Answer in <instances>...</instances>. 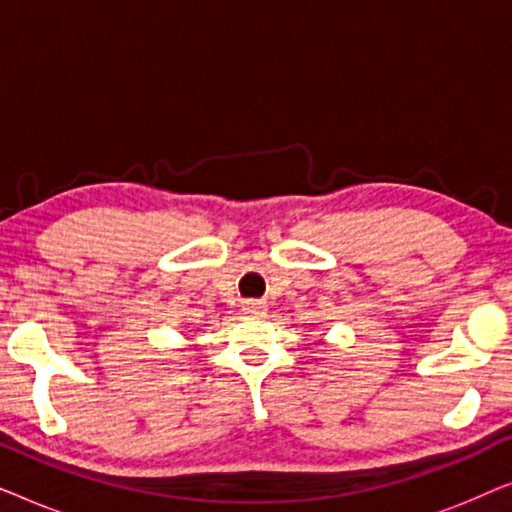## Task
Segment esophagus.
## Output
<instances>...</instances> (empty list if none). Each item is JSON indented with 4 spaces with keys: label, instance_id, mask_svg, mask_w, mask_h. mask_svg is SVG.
Masks as SVG:
<instances>
[{
    "label": "esophagus",
    "instance_id": "esophagus-1",
    "mask_svg": "<svg viewBox=\"0 0 512 512\" xmlns=\"http://www.w3.org/2000/svg\"><path fill=\"white\" fill-rule=\"evenodd\" d=\"M242 310L247 314H254V317H261V314H265V307L258 303V300H247V303L242 305Z\"/></svg>",
    "mask_w": 512,
    "mask_h": 512
}]
</instances>
